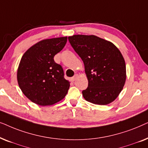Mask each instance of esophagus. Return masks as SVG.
Segmentation results:
<instances>
[{
  "label": "esophagus",
  "instance_id": "1",
  "mask_svg": "<svg viewBox=\"0 0 148 148\" xmlns=\"http://www.w3.org/2000/svg\"><path fill=\"white\" fill-rule=\"evenodd\" d=\"M77 77V75H75L73 76V77L71 78V80L73 81V82H74V81H75Z\"/></svg>",
  "mask_w": 148,
  "mask_h": 148
}]
</instances>
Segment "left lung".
<instances>
[{"label": "left lung", "mask_w": 148, "mask_h": 148, "mask_svg": "<svg viewBox=\"0 0 148 148\" xmlns=\"http://www.w3.org/2000/svg\"><path fill=\"white\" fill-rule=\"evenodd\" d=\"M68 39L84 63L88 87L82 91L84 98L99 105L113 102L126 80V66L120 50L112 42L94 35H74Z\"/></svg>", "instance_id": "obj_1"}]
</instances>
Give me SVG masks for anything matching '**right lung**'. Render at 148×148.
I'll return each instance as SVG.
<instances>
[{
  "instance_id": "right-lung-1",
  "label": "right lung",
  "mask_w": 148,
  "mask_h": 148,
  "mask_svg": "<svg viewBox=\"0 0 148 148\" xmlns=\"http://www.w3.org/2000/svg\"><path fill=\"white\" fill-rule=\"evenodd\" d=\"M67 37L43 40L29 48L22 56L17 82L23 94L40 106H48L65 97L69 82L54 56L64 47Z\"/></svg>"
}]
</instances>
